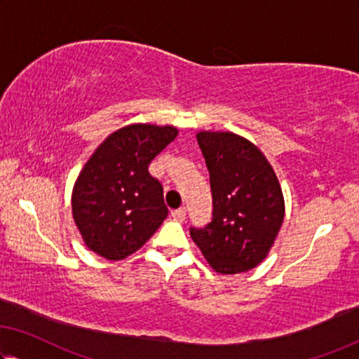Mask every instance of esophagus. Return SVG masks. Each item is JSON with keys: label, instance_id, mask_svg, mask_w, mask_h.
<instances>
[{"label": "esophagus", "instance_id": "obj_1", "mask_svg": "<svg viewBox=\"0 0 359 359\" xmlns=\"http://www.w3.org/2000/svg\"><path fill=\"white\" fill-rule=\"evenodd\" d=\"M170 214H172L174 221L184 222L185 221V216H187V210H185V208H179V210H174Z\"/></svg>", "mask_w": 359, "mask_h": 359}]
</instances>
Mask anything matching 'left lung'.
Instances as JSON below:
<instances>
[{
	"label": "left lung",
	"mask_w": 359,
	"mask_h": 359,
	"mask_svg": "<svg viewBox=\"0 0 359 359\" xmlns=\"http://www.w3.org/2000/svg\"><path fill=\"white\" fill-rule=\"evenodd\" d=\"M210 170L212 219L190 227L194 242L221 274L253 269L266 258L283 222V196L264 154L229 132L196 135Z\"/></svg>",
	"instance_id": "8db88e82"
}]
</instances>
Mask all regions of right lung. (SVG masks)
I'll return each instance as SVG.
<instances>
[{
	"instance_id": "1",
	"label": "right lung",
	"mask_w": 359,
	"mask_h": 359,
	"mask_svg": "<svg viewBox=\"0 0 359 359\" xmlns=\"http://www.w3.org/2000/svg\"><path fill=\"white\" fill-rule=\"evenodd\" d=\"M175 137L170 126L133 124L96 148L72 191L74 221L90 250L122 259L158 231L169 210L148 165Z\"/></svg>"
}]
</instances>
